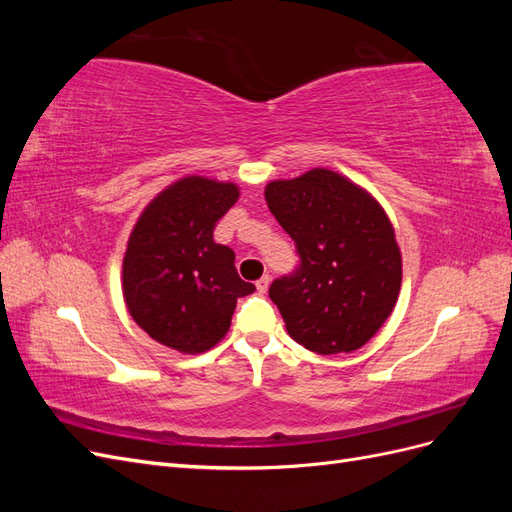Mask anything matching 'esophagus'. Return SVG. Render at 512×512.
<instances>
[{
    "label": "esophagus",
    "mask_w": 512,
    "mask_h": 512,
    "mask_svg": "<svg viewBox=\"0 0 512 512\" xmlns=\"http://www.w3.org/2000/svg\"><path fill=\"white\" fill-rule=\"evenodd\" d=\"M269 284H271V275H262L260 280L256 282V290H258L260 294H265V292L269 290Z\"/></svg>",
    "instance_id": "obj_1"
}]
</instances>
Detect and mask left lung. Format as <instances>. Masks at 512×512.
<instances>
[{
	"label": "left lung",
	"mask_w": 512,
	"mask_h": 512,
	"mask_svg": "<svg viewBox=\"0 0 512 512\" xmlns=\"http://www.w3.org/2000/svg\"><path fill=\"white\" fill-rule=\"evenodd\" d=\"M265 200L301 256L299 269L269 288L288 335L318 354L359 350L399 297L401 252L389 215L329 168L271 181Z\"/></svg>",
	"instance_id": "obj_1"
}]
</instances>
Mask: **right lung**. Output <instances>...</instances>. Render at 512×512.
I'll return each mask as SVG.
<instances>
[{
  "label": "right lung",
  "mask_w": 512,
  "mask_h": 512,
  "mask_svg": "<svg viewBox=\"0 0 512 512\" xmlns=\"http://www.w3.org/2000/svg\"><path fill=\"white\" fill-rule=\"evenodd\" d=\"M239 200L230 181L190 175L162 190L136 220L123 256V299L132 320L158 344L183 354L224 339L237 299L252 294L235 252L213 228Z\"/></svg>",
  "instance_id": "1"
}]
</instances>
